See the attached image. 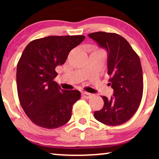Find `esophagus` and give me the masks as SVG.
Masks as SVG:
<instances>
[{
    "instance_id": "34e87169",
    "label": "esophagus",
    "mask_w": 159,
    "mask_h": 159,
    "mask_svg": "<svg viewBox=\"0 0 159 159\" xmlns=\"http://www.w3.org/2000/svg\"><path fill=\"white\" fill-rule=\"evenodd\" d=\"M82 95V96H83L84 98H90L92 96V94H91V93H89L87 92H83Z\"/></svg>"
}]
</instances>
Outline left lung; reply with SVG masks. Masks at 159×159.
I'll use <instances>...</instances> for the list:
<instances>
[{"mask_svg": "<svg viewBox=\"0 0 159 159\" xmlns=\"http://www.w3.org/2000/svg\"><path fill=\"white\" fill-rule=\"evenodd\" d=\"M88 36L107 51L108 84L114 90L111 98L102 96L103 107L95 111L94 116L104 125H122L135 114L143 97V77L140 58L126 39L118 34L97 32Z\"/></svg>", "mask_w": 159, "mask_h": 159, "instance_id": "left-lung-1", "label": "left lung"}]
</instances>
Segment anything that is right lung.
<instances>
[{
  "label": "right lung",
  "instance_id": "right-lung-1",
  "mask_svg": "<svg viewBox=\"0 0 159 159\" xmlns=\"http://www.w3.org/2000/svg\"><path fill=\"white\" fill-rule=\"evenodd\" d=\"M84 35L48 36L30 42L16 69L19 102L34 125L56 129L70 120L72 106L80 98L77 90H62L54 79L56 67L64 64L69 52Z\"/></svg>",
  "mask_w": 159,
  "mask_h": 159
}]
</instances>
